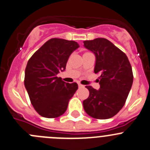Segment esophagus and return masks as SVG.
Listing matches in <instances>:
<instances>
[{"label":"esophagus","instance_id":"esophagus-1","mask_svg":"<svg viewBox=\"0 0 150 150\" xmlns=\"http://www.w3.org/2000/svg\"><path fill=\"white\" fill-rule=\"evenodd\" d=\"M78 86H79V88H82L85 87L83 85H82V84H80V83H78Z\"/></svg>","mask_w":150,"mask_h":150}]
</instances>
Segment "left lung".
I'll return each mask as SVG.
<instances>
[{"label": "left lung", "mask_w": 150, "mask_h": 150, "mask_svg": "<svg viewBox=\"0 0 150 150\" xmlns=\"http://www.w3.org/2000/svg\"><path fill=\"white\" fill-rule=\"evenodd\" d=\"M84 46L96 56L94 73L101 74L100 88L86 86L89 96L83 101L84 110L94 119H108L125 105L133 82L127 57L105 38L84 41Z\"/></svg>", "instance_id": "obj_1"}]
</instances>
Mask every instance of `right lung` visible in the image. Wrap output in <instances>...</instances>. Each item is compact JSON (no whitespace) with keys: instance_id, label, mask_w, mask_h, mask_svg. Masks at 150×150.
Wrapping results in <instances>:
<instances>
[{"instance_id":"obj_1","label":"right lung","mask_w":150,"mask_h":150,"mask_svg":"<svg viewBox=\"0 0 150 150\" xmlns=\"http://www.w3.org/2000/svg\"><path fill=\"white\" fill-rule=\"evenodd\" d=\"M79 47L74 40L52 38L28 59L24 85L31 105L41 116L57 118L66 111L78 85L67 83L57 76L65 69L70 55Z\"/></svg>"}]
</instances>
